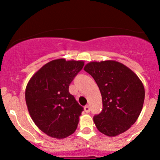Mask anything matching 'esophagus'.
<instances>
[{"instance_id":"1","label":"esophagus","mask_w":160,"mask_h":160,"mask_svg":"<svg viewBox=\"0 0 160 160\" xmlns=\"http://www.w3.org/2000/svg\"><path fill=\"white\" fill-rule=\"evenodd\" d=\"M90 111V108L89 105H86V106H85V107H84V111H85V112L89 113Z\"/></svg>"}]
</instances>
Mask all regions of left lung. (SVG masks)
<instances>
[{"instance_id":"left-lung-1","label":"left lung","mask_w":160,"mask_h":160,"mask_svg":"<svg viewBox=\"0 0 160 160\" xmlns=\"http://www.w3.org/2000/svg\"><path fill=\"white\" fill-rule=\"evenodd\" d=\"M83 70L98 84L103 109L93 116L97 128L108 136L123 133L136 122L145 99V89L138 76L114 60L90 62Z\"/></svg>"}]
</instances>
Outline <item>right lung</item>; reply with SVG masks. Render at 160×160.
I'll list each match as a JSON object with an SVG mask.
<instances>
[{
    "instance_id": "1",
    "label": "right lung",
    "mask_w": 160,
    "mask_h": 160,
    "mask_svg": "<svg viewBox=\"0 0 160 160\" xmlns=\"http://www.w3.org/2000/svg\"><path fill=\"white\" fill-rule=\"evenodd\" d=\"M83 61L55 59L43 66L30 79L25 101L31 118L49 136L64 138L77 128L83 108L69 92Z\"/></svg>"
}]
</instances>
